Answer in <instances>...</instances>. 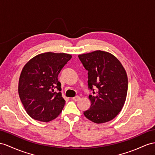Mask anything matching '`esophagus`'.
<instances>
[{
  "label": "esophagus",
  "instance_id": "obj_1",
  "mask_svg": "<svg viewBox=\"0 0 155 155\" xmlns=\"http://www.w3.org/2000/svg\"><path fill=\"white\" fill-rule=\"evenodd\" d=\"M79 100H80V97L78 96L73 97V100L74 101H78Z\"/></svg>",
  "mask_w": 155,
  "mask_h": 155
}]
</instances>
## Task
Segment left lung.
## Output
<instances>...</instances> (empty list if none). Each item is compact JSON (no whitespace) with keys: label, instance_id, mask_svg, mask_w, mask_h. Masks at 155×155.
Wrapping results in <instances>:
<instances>
[{"label":"left lung","instance_id":"1","mask_svg":"<svg viewBox=\"0 0 155 155\" xmlns=\"http://www.w3.org/2000/svg\"><path fill=\"white\" fill-rule=\"evenodd\" d=\"M88 71V89L91 101L84 116L97 124L109 122L120 112L128 92V77L118 59L101 50L78 55ZM96 90H95L94 89Z\"/></svg>","mask_w":155,"mask_h":155}]
</instances>
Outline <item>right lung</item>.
Wrapping results in <instances>:
<instances>
[{"label": "right lung", "instance_id": "obj_1", "mask_svg": "<svg viewBox=\"0 0 155 155\" xmlns=\"http://www.w3.org/2000/svg\"><path fill=\"white\" fill-rule=\"evenodd\" d=\"M71 57L65 53L46 52L35 56L23 67L18 93L26 112L35 120L49 122L62 111L65 101L58 77Z\"/></svg>", "mask_w": 155, "mask_h": 155}]
</instances>
